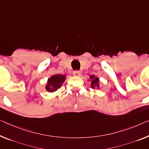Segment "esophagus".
<instances>
[{"label": "esophagus", "instance_id": "34e87169", "mask_svg": "<svg viewBox=\"0 0 149 149\" xmlns=\"http://www.w3.org/2000/svg\"><path fill=\"white\" fill-rule=\"evenodd\" d=\"M72 74L75 77H79L81 75V72L79 71V70H75V71L72 72Z\"/></svg>", "mask_w": 149, "mask_h": 149}]
</instances>
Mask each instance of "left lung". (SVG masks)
<instances>
[{
    "instance_id": "8db88e82",
    "label": "left lung",
    "mask_w": 149,
    "mask_h": 149,
    "mask_svg": "<svg viewBox=\"0 0 149 149\" xmlns=\"http://www.w3.org/2000/svg\"><path fill=\"white\" fill-rule=\"evenodd\" d=\"M90 79H88V81L91 82V88H97V89H100V80L99 78L95 76V75H91L89 77Z\"/></svg>"
}]
</instances>
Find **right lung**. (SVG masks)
Masks as SVG:
<instances>
[{
    "label": "right lung",
    "mask_w": 149,
    "mask_h": 149,
    "mask_svg": "<svg viewBox=\"0 0 149 149\" xmlns=\"http://www.w3.org/2000/svg\"><path fill=\"white\" fill-rule=\"evenodd\" d=\"M66 74H54L48 79L45 89L49 93H54L61 87L62 84L66 81Z\"/></svg>",
    "instance_id": "right-lung-1"
}]
</instances>
